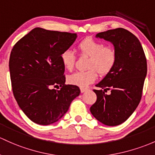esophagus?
<instances>
[{
	"label": "esophagus",
	"mask_w": 155,
	"mask_h": 155,
	"mask_svg": "<svg viewBox=\"0 0 155 155\" xmlns=\"http://www.w3.org/2000/svg\"><path fill=\"white\" fill-rule=\"evenodd\" d=\"M86 91H87V89H86V88H81V93H84Z\"/></svg>",
	"instance_id": "1"
}]
</instances>
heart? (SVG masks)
I'll return each instance as SVG.
<instances>
[{"label":"heart","instance_id":"obj_1","mask_svg":"<svg viewBox=\"0 0 155 155\" xmlns=\"http://www.w3.org/2000/svg\"><path fill=\"white\" fill-rule=\"evenodd\" d=\"M78 49L81 54L89 58L86 66L89 69L85 71H77L68 76L67 82L69 84L86 87L97 79L96 71L101 75H105L111 70L115 64V51L92 38H86L80 42ZM61 61L64 69L71 71L74 66L75 56L72 51L67 49L61 54Z\"/></svg>","mask_w":155,"mask_h":155}]
</instances>
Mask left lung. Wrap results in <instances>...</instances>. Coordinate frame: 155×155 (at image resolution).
Returning <instances> with one entry per match:
<instances>
[{
  "instance_id": "1",
  "label": "left lung",
  "mask_w": 155,
  "mask_h": 155,
  "mask_svg": "<svg viewBox=\"0 0 155 155\" xmlns=\"http://www.w3.org/2000/svg\"><path fill=\"white\" fill-rule=\"evenodd\" d=\"M97 38L114 46L116 61L108 74L95 86L97 101L90 111L98 121L109 126L125 122L137 107L147 73L143 49L134 35L123 28L97 33ZM111 91L110 95L104 92Z\"/></svg>"
}]
</instances>
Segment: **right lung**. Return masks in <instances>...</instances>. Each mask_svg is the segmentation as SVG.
<instances>
[{
    "label": "right lung",
    "mask_w": 155,
    "mask_h": 155,
    "mask_svg": "<svg viewBox=\"0 0 155 155\" xmlns=\"http://www.w3.org/2000/svg\"><path fill=\"white\" fill-rule=\"evenodd\" d=\"M77 34L37 27L18 41L9 58L12 91L18 106L32 122L50 125L66 113L81 90L66 85L61 54ZM52 86L61 87L59 91Z\"/></svg>",
    "instance_id": "1"
}]
</instances>
